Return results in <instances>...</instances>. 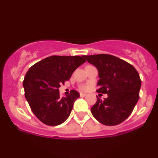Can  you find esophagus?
Masks as SVG:
<instances>
[{
	"label": "esophagus",
	"mask_w": 158,
	"mask_h": 158,
	"mask_svg": "<svg viewBox=\"0 0 158 158\" xmlns=\"http://www.w3.org/2000/svg\"><path fill=\"white\" fill-rule=\"evenodd\" d=\"M85 96H87L86 94H84V93H80V97H84Z\"/></svg>",
	"instance_id": "34e87169"
}]
</instances>
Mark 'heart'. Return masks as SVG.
I'll return each mask as SVG.
<instances>
[{"mask_svg": "<svg viewBox=\"0 0 158 158\" xmlns=\"http://www.w3.org/2000/svg\"><path fill=\"white\" fill-rule=\"evenodd\" d=\"M81 90H87L88 89V85H82V86H81Z\"/></svg>", "mask_w": 158, "mask_h": 158, "instance_id": "b5f03b06", "label": "heart"}]
</instances>
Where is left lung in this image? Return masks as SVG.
<instances>
[{
  "instance_id": "1",
  "label": "left lung",
  "mask_w": 158,
  "mask_h": 158,
  "mask_svg": "<svg viewBox=\"0 0 158 158\" xmlns=\"http://www.w3.org/2000/svg\"><path fill=\"white\" fill-rule=\"evenodd\" d=\"M99 71L98 93L108 97L97 101L90 111L106 126L120 124L129 117L139 99L141 80L137 70L126 61L108 54L82 56Z\"/></svg>"
}]
</instances>
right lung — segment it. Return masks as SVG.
<instances>
[{"label":"right lung","instance_id":"obj_1","mask_svg":"<svg viewBox=\"0 0 158 158\" xmlns=\"http://www.w3.org/2000/svg\"><path fill=\"white\" fill-rule=\"evenodd\" d=\"M85 61L82 56H52L29 69L23 81L25 97L32 111L44 124L58 126L69 117L79 94L71 90L66 97H61L59 88Z\"/></svg>","mask_w":158,"mask_h":158}]
</instances>
